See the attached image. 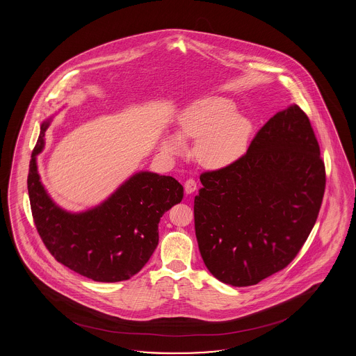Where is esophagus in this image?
<instances>
[{"label":"esophagus","instance_id":"34e87169","mask_svg":"<svg viewBox=\"0 0 356 356\" xmlns=\"http://www.w3.org/2000/svg\"><path fill=\"white\" fill-rule=\"evenodd\" d=\"M184 189H186V195H191V193H193L197 189V184H196V181L193 179H188L186 184H184Z\"/></svg>","mask_w":356,"mask_h":356}]
</instances>
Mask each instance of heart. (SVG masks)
I'll list each match as a JSON object with an SVG mask.
<instances>
[{"label":"heart","instance_id":"1","mask_svg":"<svg viewBox=\"0 0 356 356\" xmlns=\"http://www.w3.org/2000/svg\"><path fill=\"white\" fill-rule=\"evenodd\" d=\"M252 135V122L237 115L235 102L213 96L193 102L177 121V132L165 134L161 149L168 156L186 151L183 140H197L196 157L211 170H222L245 153Z\"/></svg>","mask_w":356,"mask_h":356}]
</instances>
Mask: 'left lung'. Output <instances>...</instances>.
I'll list each match as a JSON object with an SVG mask.
<instances>
[{
	"instance_id": "obj_1",
	"label": "left lung",
	"mask_w": 356,
	"mask_h": 356,
	"mask_svg": "<svg viewBox=\"0 0 356 356\" xmlns=\"http://www.w3.org/2000/svg\"><path fill=\"white\" fill-rule=\"evenodd\" d=\"M195 231L204 264L234 287L254 286L300 251L322 205L325 170L305 112L292 104L232 165L200 176Z\"/></svg>"
}]
</instances>
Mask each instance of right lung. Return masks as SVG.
I'll list each match as a JSON object with an SVG mask.
<instances>
[{
    "instance_id": "obj_1",
    "label": "right lung",
    "mask_w": 356,
    "mask_h": 356,
    "mask_svg": "<svg viewBox=\"0 0 356 356\" xmlns=\"http://www.w3.org/2000/svg\"><path fill=\"white\" fill-rule=\"evenodd\" d=\"M51 120L41 124L28 175L37 231L54 259L72 271L102 283L128 280L151 259L159 244L160 218L181 202L183 186L172 176L140 170L93 208L81 212L61 208L37 170Z\"/></svg>"
}]
</instances>
